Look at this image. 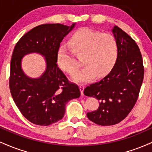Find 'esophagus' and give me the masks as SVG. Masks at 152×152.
<instances>
[{
  "mask_svg": "<svg viewBox=\"0 0 152 152\" xmlns=\"http://www.w3.org/2000/svg\"><path fill=\"white\" fill-rule=\"evenodd\" d=\"M79 88H80V91H81V95H83V90H84L85 88V86L84 85H79Z\"/></svg>",
  "mask_w": 152,
  "mask_h": 152,
  "instance_id": "34e87169",
  "label": "esophagus"
}]
</instances>
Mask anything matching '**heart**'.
I'll return each instance as SVG.
<instances>
[{
    "label": "heart",
    "mask_w": 152,
    "mask_h": 152,
    "mask_svg": "<svg viewBox=\"0 0 152 152\" xmlns=\"http://www.w3.org/2000/svg\"><path fill=\"white\" fill-rule=\"evenodd\" d=\"M69 45L72 51L64 45L59 47L56 63L61 70L73 74L78 67L73 54L83 55L85 67L72 76V80L76 82L91 81L95 75L99 78L106 76L118 58V46L116 38L111 34H102L88 28L76 31L70 38Z\"/></svg>",
    "instance_id": "heart-1"
}]
</instances>
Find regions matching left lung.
Wrapping results in <instances>:
<instances>
[{"label": "left lung", "instance_id": "8db88e82", "mask_svg": "<svg viewBox=\"0 0 152 152\" xmlns=\"http://www.w3.org/2000/svg\"><path fill=\"white\" fill-rule=\"evenodd\" d=\"M111 31L118 46L116 64L107 76L83 91L100 102L97 110L87 113V117L101 126L116 124L126 117L137 102L144 74L137 43L118 26Z\"/></svg>", "mask_w": 152, "mask_h": 152}]
</instances>
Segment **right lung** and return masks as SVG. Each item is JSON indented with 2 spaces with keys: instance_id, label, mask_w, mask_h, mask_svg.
Returning a JSON list of instances; mask_svg holds the SVG:
<instances>
[{
  "instance_id": "right-lung-1",
  "label": "right lung",
  "mask_w": 152,
  "mask_h": 152,
  "mask_svg": "<svg viewBox=\"0 0 152 152\" xmlns=\"http://www.w3.org/2000/svg\"><path fill=\"white\" fill-rule=\"evenodd\" d=\"M76 24H43L26 33L15 45L10 61L9 86L23 116L39 126H48L64 117L68 102L80 96L78 86L71 83L56 64L60 43ZM36 53L45 57L46 70L38 78L22 69V57Z\"/></svg>"
}]
</instances>
